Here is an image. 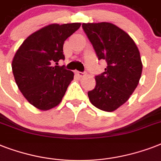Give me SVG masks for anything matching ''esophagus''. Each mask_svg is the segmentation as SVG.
Segmentation results:
<instances>
[{
  "instance_id": "34e87169",
  "label": "esophagus",
  "mask_w": 161,
  "mask_h": 161,
  "mask_svg": "<svg viewBox=\"0 0 161 161\" xmlns=\"http://www.w3.org/2000/svg\"><path fill=\"white\" fill-rule=\"evenodd\" d=\"M75 73L78 76V77H80V78H82V77H84V76H85V73L79 72V71H75Z\"/></svg>"
}]
</instances>
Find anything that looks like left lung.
I'll use <instances>...</instances> for the list:
<instances>
[{
	"label": "left lung",
	"mask_w": 161,
	"mask_h": 161,
	"mask_svg": "<svg viewBox=\"0 0 161 161\" xmlns=\"http://www.w3.org/2000/svg\"><path fill=\"white\" fill-rule=\"evenodd\" d=\"M83 31L98 58L107 62L104 72L95 76L96 85L88 93L93 105L112 112L130 98L142 73L136 44L129 34L109 22L83 23Z\"/></svg>",
	"instance_id": "1"
}]
</instances>
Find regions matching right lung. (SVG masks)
<instances>
[{
	"instance_id": "obj_1",
	"label": "right lung",
	"mask_w": 161,
	"mask_h": 161,
	"mask_svg": "<svg viewBox=\"0 0 161 161\" xmlns=\"http://www.w3.org/2000/svg\"><path fill=\"white\" fill-rule=\"evenodd\" d=\"M81 23L44 26L27 37L12 60V72L19 89L31 105L48 110L58 105L73 79V73L64 66L63 43Z\"/></svg>"
}]
</instances>
